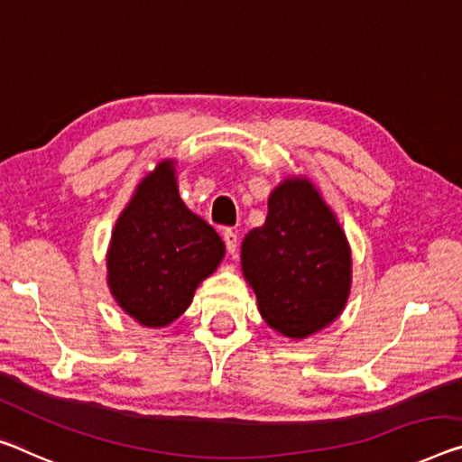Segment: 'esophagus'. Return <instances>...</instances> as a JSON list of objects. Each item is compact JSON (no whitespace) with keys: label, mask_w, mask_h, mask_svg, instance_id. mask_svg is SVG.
<instances>
[{"label":"esophagus","mask_w":462,"mask_h":462,"mask_svg":"<svg viewBox=\"0 0 462 462\" xmlns=\"http://www.w3.org/2000/svg\"><path fill=\"white\" fill-rule=\"evenodd\" d=\"M223 239H225V245H226V252L229 254H236L237 252V233L233 229H225L223 231Z\"/></svg>","instance_id":"34e87169"}]
</instances>
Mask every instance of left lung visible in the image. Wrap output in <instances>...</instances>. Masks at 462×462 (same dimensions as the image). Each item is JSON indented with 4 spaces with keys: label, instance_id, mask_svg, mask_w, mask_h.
I'll use <instances>...</instances> for the list:
<instances>
[{
    "label": "left lung",
    "instance_id": "1",
    "mask_svg": "<svg viewBox=\"0 0 462 462\" xmlns=\"http://www.w3.org/2000/svg\"><path fill=\"white\" fill-rule=\"evenodd\" d=\"M241 273L260 316L279 335L303 340L343 314L353 258L343 226L314 183L289 175L268 196V215L241 241Z\"/></svg>",
    "mask_w": 462,
    "mask_h": 462
}]
</instances>
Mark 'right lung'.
Instances as JSON below:
<instances>
[{
  "instance_id": "right-lung-1",
  "label": "right lung",
  "mask_w": 462,
  "mask_h": 462,
  "mask_svg": "<svg viewBox=\"0 0 462 462\" xmlns=\"http://www.w3.org/2000/svg\"><path fill=\"white\" fill-rule=\"evenodd\" d=\"M175 165L165 159L142 177L105 258L111 297L146 328L175 322L225 258L218 233L181 200Z\"/></svg>"
}]
</instances>
